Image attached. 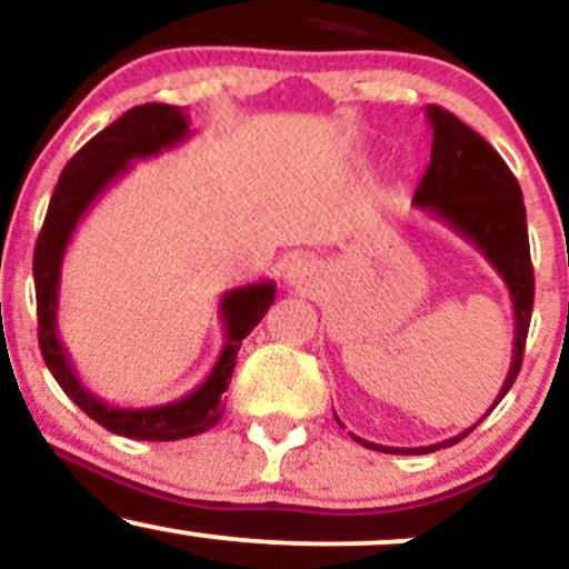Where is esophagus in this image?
<instances>
[{"label": "esophagus", "mask_w": 569, "mask_h": 569, "mask_svg": "<svg viewBox=\"0 0 569 569\" xmlns=\"http://www.w3.org/2000/svg\"><path fill=\"white\" fill-rule=\"evenodd\" d=\"M318 264L310 262V259L299 257L293 259V262L286 267V280H289L291 286H297V289H312V286H318Z\"/></svg>", "instance_id": "1"}]
</instances>
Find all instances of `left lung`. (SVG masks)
Returning a JSON list of instances; mask_svg holds the SVG:
<instances>
[{"instance_id": "8db88e82", "label": "left lung", "mask_w": 569, "mask_h": 569, "mask_svg": "<svg viewBox=\"0 0 569 569\" xmlns=\"http://www.w3.org/2000/svg\"><path fill=\"white\" fill-rule=\"evenodd\" d=\"M427 119L432 124V159H429L427 172H423L419 188H416L413 203L432 217L442 219L448 228L467 238L488 259L492 270L503 278L506 289L511 293V307H515L511 368L506 373L496 402L490 406L492 410L517 381L525 355L527 328H530L532 293H536L522 190H519L517 177L511 174L506 161L490 148V142L482 140L461 119H456L453 113L440 106H429ZM471 429L450 437V440L427 445V448H387V445L360 440L358 435H352V440L371 450H385V453L419 456L461 442Z\"/></svg>"}]
</instances>
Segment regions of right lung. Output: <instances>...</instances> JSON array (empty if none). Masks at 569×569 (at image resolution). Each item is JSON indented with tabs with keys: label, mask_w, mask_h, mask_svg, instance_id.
Returning a JSON list of instances; mask_svg holds the SVG:
<instances>
[{
	"label": "right lung",
	"mask_w": 569,
	"mask_h": 569,
	"mask_svg": "<svg viewBox=\"0 0 569 569\" xmlns=\"http://www.w3.org/2000/svg\"><path fill=\"white\" fill-rule=\"evenodd\" d=\"M190 137V121L182 108L167 102H146L116 119L111 127L94 134L84 148L66 163L54 193L50 198L42 232L33 249V286H37V315H39V347L63 392L108 432L132 437V440L169 442L207 432L222 419V395L232 379L241 341L254 331L264 318L267 307L276 299V283H259L230 289L219 299V318L224 326L222 352L193 392L177 397L163 406L148 408H119L89 392L73 371L71 358L58 337V297H60V267H63L66 246L98 198L111 184L132 169V161L153 159L163 150L180 146Z\"/></svg>",
	"instance_id": "obj_1"
}]
</instances>
